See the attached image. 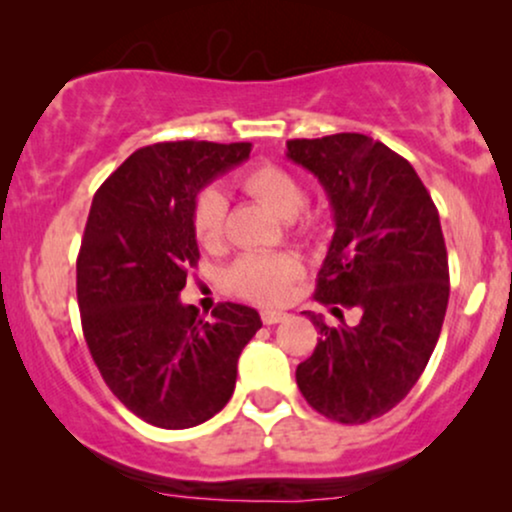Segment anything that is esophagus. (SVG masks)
<instances>
[{
    "instance_id": "34e87169",
    "label": "esophagus",
    "mask_w": 512,
    "mask_h": 512,
    "mask_svg": "<svg viewBox=\"0 0 512 512\" xmlns=\"http://www.w3.org/2000/svg\"><path fill=\"white\" fill-rule=\"evenodd\" d=\"M286 317L284 310H262V322L264 325H276V322H281Z\"/></svg>"
}]
</instances>
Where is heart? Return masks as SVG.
Segmentation results:
<instances>
[{
  "label": "heart",
  "mask_w": 512,
  "mask_h": 512,
  "mask_svg": "<svg viewBox=\"0 0 512 512\" xmlns=\"http://www.w3.org/2000/svg\"><path fill=\"white\" fill-rule=\"evenodd\" d=\"M238 187L250 197L260 199L281 219H291L293 231L301 236H315L320 219L313 211H305L303 182L289 168L272 161L252 163L240 170ZM226 223V197L219 190H204L192 209V231L202 248L214 250L223 240ZM303 272V264L291 252H250L228 269V286L233 293L260 305H276L286 301L291 284Z\"/></svg>",
  "instance_id": "obj_1"
}]
</instances>
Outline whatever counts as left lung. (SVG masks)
I'll return each mask as SVG.
<instances>
[{"mask_svg":"<svg viewBox=\"0 0 512 512\" xmlns=\"http://www.w3.org/2000/svg\"><path fill=\"white\" fill-rule=\"evenodd\" d=\"M286 146L322 182L337 226L313 298L361 315L330 327L308 313L320 339L298 363V390L327 419L366 424L409 395L436 349L450 296L438 209L407 158L366 134Z\"/></svg>","mask_w":512,"mask_h":512,"instance_id":"8db88e82","label":"left lung"}]
</instances>
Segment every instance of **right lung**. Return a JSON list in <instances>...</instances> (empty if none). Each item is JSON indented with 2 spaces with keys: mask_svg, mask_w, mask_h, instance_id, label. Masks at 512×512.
Listing matches in <instances>:
<instances>
[{
  "mask_svg": "<svg viewBox=\"0 0 512 512\" xmlns=\"http://www.w3.org/2000/svg\"><path fill=\"white\" fill-rule=\"evenodd\" d=\"M248 142L137 149L98 187L76 257V298L93 363L125 407L158 428H192L226 407L257 310L182 305L197 267V192L250 156Z\"/></svg>",
  "mask_w": 512,
  "mask_h": 512,
  "instance_id": "1",
  "label": "right lung"
}]
</instances>
